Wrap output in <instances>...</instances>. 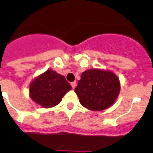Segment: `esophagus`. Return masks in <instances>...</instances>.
I'll return each mask as SVG.
<instances>
[{
  "label": "esophagus",
  "mask_w": 153,
  "mask_h": 153,
  "mask_svg": "<svg viewBox=\"0 0 153 153\" xmlns=\"http://www.w3.org/2000/svg\"><path fill=\"white\" fill-rule=\"evenodd\" d=\"M71 86H72L73 89H75L76 86V81H74V82H72V83H71Z\"/></svg>",
  "instance_id": "esophagus-1"
}]
</instances>
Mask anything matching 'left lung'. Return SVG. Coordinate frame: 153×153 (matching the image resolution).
<instances>
[{"mask_svg": "<svg viewBox=\"0 0 153 153\" xmlns=\"http://www.w3.org/2000/svg\"><path fill=\"white\" fill-rule=\"evenodd\" d=\"M120 92L118 76L111 70L101 69L84 71L75 88L81 105L93 111H102L110 107Z\"/></svg>", "mask_w": 153, "mask_h": 153, "instance_id": "8db88e82", "label": "left lung"}]
</instances>
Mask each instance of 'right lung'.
I'll return each instance as SVG.
<instances>
[{
	"label": "right lung",
	"mask_w": 153,
	"mask_h": 153,
	"mask_svg": "<svg viewBox=\"0 0 153 153\" xmlns=\"http://www.w3.org/2000/svg\"><path fill=\"white\" fill-rule=\"evenodd\" d=\"M72 86L60 75L52 69L37 76L29 86L30 97L36 104L44 108L56 106Z\"/></svg>",
	"instance_id": "add662e5"
}]
</instances>
